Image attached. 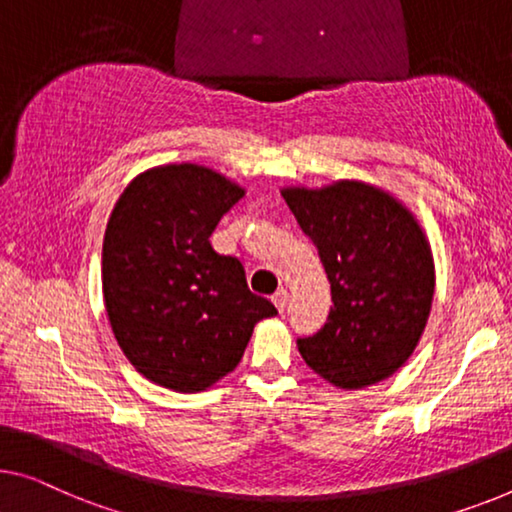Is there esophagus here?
<instances>
[{
	"label": "esophagus",
	"instance_id": "1",
	"mask_svg": "<svg viewBox=\"0 0 512 512\" xmlns=\"http://www.w3.org/2000/svg\"><path fill=\"white\" fill-rule=\"evenodd\" d=\"M287 301H289V292L285 287H280L276 294H273V303H276V308L282 312L287 308Z\"/></svg>",
	"mask_w": 512,
	"mask_h": 512
}]
</instances>
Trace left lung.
Returning a JSON list of instances; mask_svg holds the SVG:
<instances>
[{
	"instance_id": "obj_1",
	"label": "left lung",
	"mask_w": 512,
	"mask_h": 512,
	"mask_svg": "<svg viewBox=\"0 0 512 512\" xmlns=\"http://www.w3.org/2000/svg\"><path fill=\"white\" fill-rule=\"evenodd\" d=\"M282 197L331 282L326 324L296 340L303 361L340 388L391 377L430 315L434 266L421 227L391 195L358 181L287 188Z\"/></svg>"
}]
</instances>
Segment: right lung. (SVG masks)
<instances>
[{"label": "right lung", "mask_w": 512, "mask_h": 512, "mask_svg": "<svg viewBox=\"0 0 512 512\" xmlns=\"http://www.w3.org/2000/svg\"><path fill=\"white\" fill-rule=\"evenodd\" d=\"M243 190L200 165H165L121 193L103 241V296L137 372L179 393L204 391L239 365L276 305L248 289L241 259L211 234Z\"/></svg>", "instance_id": "add662e5"}]
</instances>
